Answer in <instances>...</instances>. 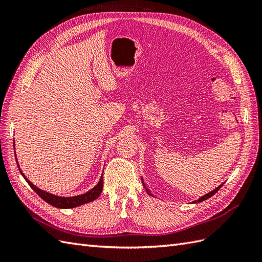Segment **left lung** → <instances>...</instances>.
<instances>
[{
	"mask_svg": "<svg viewBox=\"0 0 262 262\" xmlns=\"http://www.w3.org/2000/svg\"><path fill=\"white\" fill-rule=\"evenodd\" d=\"M222 186H223V185H221V186H219L216 189H214L213 190V191H211V192H209L208 194H205V195H203V196H201L200 198V199H198L196 201H194V203H196V202H201V201H204V200H207V199H209V198H211L212 195H214V194H215L217 191H219V190H220V188L222 187ZM149 193V192H148Z\"/></svg>",
	"mask_w": 262,
	"mask_h": 262,
	"instance_id": "8db88e82",
	"label": "left lung"
}]
</instances>
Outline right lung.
<instances>
[{"mask_svg":"<svg viewBox=\"0 0 262 262\" xmlns=\"http://www.w3.org/2000/svg\"><path fill=\"white\" fill-rule=\"evenodd\" d=\"M21 172V170H19ZM23 175V173H21ZM23 177L26 179V181L28 182V185L33 188L34 191L43 199L46 202H48L49 204L53 205L55 208H60V209H70V208H76L78 205H82L85 203H89L91 201H94L95 199L100 195L101 191H102V186H104V177L101 176L98 185L93 188L91 191H89L87 193L77 195V196H72V198H61V196H57L50 194L46 191H42V190L38 189L36 186H34L29 180H27V178L23 175Z\"/></svg>","mask_w":262,"mask_h":262,"instance_id":"obj_1","label":"right lung"}]
</instances>
